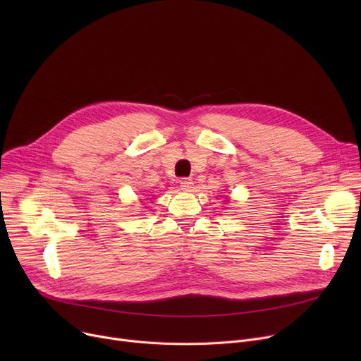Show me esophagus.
Returning <instances> with one entry per match:
<instances>
[{
	"instance_id": "obj_1",
	"label": "esophagus",
	"mask_w": 361,
	"mask_h": 361,
	"mask_svg": "<svg viewBox=\"0 0 361 361\" xmlns=\"http://www.w3.org/2000/svg\"><path fill=\"white\" fill-rule=\"evenodd\" d=\"M180 187L184 192H193L195 190V183L192 178H181L180 180Z\"/></svg>"
}]
</instances>
